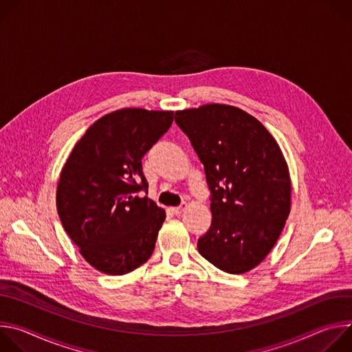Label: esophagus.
Wrapping results in <instances>:
<instances>
[{"mask_svg": "<svg viewBox=\"0 0 352 352\" xmlns=\"http://www.w3.org/2000/svg\"><path fill=\"white\" fill-rule=\"evenodd\" d=\"M185 209H186V205L184 204V205H181V206H178V208H171L170 210H171V213H173V214H175V216H179V214H181V213H182Z\"/></svg>", "mask_w": 352, "mask_h": 352, "instance_id": "obj_1", "label": "esophagus"}]
</instances>
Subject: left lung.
Instances as JSON below:
<instances>
[{
    "label": "left lung",
    "mask_w": 352,
    "mask_h": 352,
    "mask_svg": "<svg viewBox=\"0 0 352 352\" xmlns=\"http://www.w3.org/2000/svg\"><path fill=\"white\" fill-rule=\"evenodd\" d=\"M205 166L212 226L199 254L217 269L242 274L276 245L291 209V178L281 148L265 125L227 104L175 113Z\"/></svg>",
    "instance_id": "obj_1"
}]
</instances>
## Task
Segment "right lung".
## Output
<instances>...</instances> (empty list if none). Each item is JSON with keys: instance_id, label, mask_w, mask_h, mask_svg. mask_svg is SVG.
<instances>
[{"instance_id": "obj_1", "label": "right lung", "mask_w": 352, "mask_h": 352, "mask_svg": "<svg viewBox=\"0 0 352 352\" xmlns=\"http://www.w3.org/2000/svg\"><path fill=\"white\" fill-rule=\"evenodd\" d=\"M173 111L122 109L78 140L57 185L64 230L96 270L122 276L152 256L164 209L147 196L142 157L171 126Z\"/></svg>"}]
</instances>
